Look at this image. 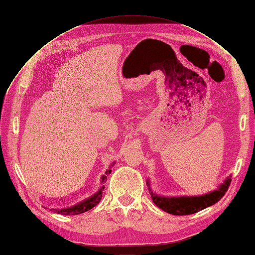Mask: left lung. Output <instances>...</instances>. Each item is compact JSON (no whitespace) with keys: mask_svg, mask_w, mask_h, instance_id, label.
<instances>
[{"mask_svg":"<svg viewBox=\"0 0 255 255\" xmlns=\"http://www.w3.org/2000/svg\"><path fill=\"white\" fill-rule=\"evenodd\" d=\"M149 183V182H148ZM231 184V179H228L225 184H222L218 190L210 192V194L200 197H179V198H166L153 194L150 187V194L153 202L155 203L160 210L169 214L183 216L195 214L199 211L215 204L225 196ZM149 185V184H148Z\"/></svg>","mask_w":255,"mask_h":255,"instance_id":"left-lung-1","label":"left lung"}]
</instances>
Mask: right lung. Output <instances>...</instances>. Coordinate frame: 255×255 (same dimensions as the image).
<instances>
[{"instance_id":"right-lung-1","label":"right lung","mask_w":255,"mask_h":255,"mask_svg":"<svg viewBox=\"0 0 255 255\" xmlns=\"http://www.w3.org/2000/svg\"><path fill=\"white\" fill-rule=\"evenodd\" d=\"M115 164V163H114ZM114 164H112V166L110 167V169H107L106 172H105V175H103L102 177V182L103 183H106V180H107V176H109V174H111L112 172V167L114 166ZM104 190V185L101 187V189H100L96 195L92 196L91 198L85 200V201L76 204L72 207H69V208H61V210H55V208H53L54 213H57V214H60V215H79V214H82V213H85L87 212L89 210H91L92 207H95L96 205L99 204V202L101 201V198H102V191Z\"/></svg>"}]
</instances>
